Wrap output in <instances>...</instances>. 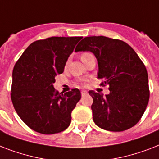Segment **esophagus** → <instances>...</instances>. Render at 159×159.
Returning a JSON list of instances; mask_svg holds the SVG:
<instances>
[{
    "label": "esophagus",
    "mask_w": 159,
    "mask_h": 159,
    "mask_svg": "<svg viewBox=\"0 0 159 159\" xmlns=\"http://www.w3.org/2000/svg\"><path fill=\"white\" fill-rule=\"evenodd\" d=\"M87 94V91H85V90L82 91V97H84V96H86Z\"/></svg>",
    "instance_id": "obj_1"
}]
</instances>
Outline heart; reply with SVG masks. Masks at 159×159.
Here are the masks:
<instances>
[{
	"instance_id": "heart-1",
	"label": "heart",
	"mask_w": 159,
	"mask_h": 159,
	"mask_svg": "<svg viewBox=\"0 0 159 159\" xmlns=\"http://www.w3.org/2000/svg\"><path fill=\"white\" fill-rule=\"evenodd\" d=\"M89 54H90V53H82V56H81V58H82V57H86V56H87V55H89Z\"/></svg>"
}]
</instances>
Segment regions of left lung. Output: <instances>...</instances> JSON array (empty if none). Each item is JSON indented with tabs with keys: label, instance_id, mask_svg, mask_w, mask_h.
<instances>
[{
	"label": "left lung",
	"instance_id": "8db88e82",
	"mask_svg": "<svg viewBox=\"0 0 159 159\" xmlns=\"http://www.w3.org/2000/svg\"><path fill=\"white\" fill-rule=\"evenodd\" d=\"M89 51L97 57V78L109 85L103 96L89 91L93 98V121L98 127L120 132L138 123L149 99L148 72L135 51L128 43L105 36L86 37L75 52Z\"/></svg>",
	"mask_w": 159,
	"mask_h": 159
}]
</instances>
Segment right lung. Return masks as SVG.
<instances>
[{
  "mask_svg": "<svg viewBox=\"0 0 159 159\" xmlns=\"http://www.w3.org/2000/svg\"><path fill=\"white\" fill-rule=\"evenodd\" d=\"M82 37H51L34 42L16 62L12 72L11 101L25 125L43 134L62 132L81 99L79 89L64 94L53 87L67 58Z\"/></svg>",
  "mask_w": 159,
  "mask_h": 159,
  "instance_id": "add662e5",
  "label": "right lung"
}]
</instances>
